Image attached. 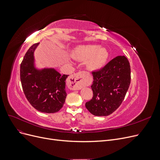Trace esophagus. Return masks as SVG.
I'll use <instances>...</instances> for the list:
<instances>
[{
  "label": "esophagus",
  "instance_id": "34e87169",
  "mask_svg": "<svg viewBox=\"0 0 160 160\" xmlns=\"http://www.w3.org/2000/svg\"><path fill=\"white\" fill-rule=\"evenodd\" d=\"M85 72L79 71L71 75L67 79V86L70 89L79 90L83 85Z\"/></svg>",
  "mask_w": 160,
  "mask_h": 160
}]
</instances>
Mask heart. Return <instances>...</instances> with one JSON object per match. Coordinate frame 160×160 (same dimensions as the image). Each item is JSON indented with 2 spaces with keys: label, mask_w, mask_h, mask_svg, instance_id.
Segmentation results:
<instances>
[{
  "label": "heart",
  "mask_w": 160,
  "mask_h": 160,
  "mask_svg": "<svg viewBox=\"0 0 160 160\" xmlns=\"http://www.w3.org/2000/svg\"><path fill=\"white\" fill-rule=\"evenodd\" d=\"M75 57L81 61L89 60L88 66L91 69L101 68L105 63L108 52L104 48L98 45H88L81 47L77 51Z\"/></svg>",
  "instance_id": "b5f03b06"
}]
</instances>
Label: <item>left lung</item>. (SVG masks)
<instances>
[{
	"label": "left lung",
	"instance_id": "left-lung-1",
	"mask_svg": "<svg viewBox=\"0 0 160 160\" xmlns=\"http://www.w3.org/2000/svg\"><path fill=\"white\" fill-rule=\"evenodd\" d=\"M93 98L85 103L96 116L112 113L123 102L131 82V68L125 56H118L98 71H92Z\"/></svg>",
	"mask_w": 160,
	"mask_h": 160
}]
</instances>
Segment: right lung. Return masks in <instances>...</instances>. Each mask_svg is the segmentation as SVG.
<instances>
[{"instance_id": "1", "label": "right lung", "mask_w": 160, "mask_h": 160, "mask_svg": "<svg viewBox=\"0 0 160 160\" xmlns=\"http://www.w3.org/2000/svg\"><path fill=\"white\" fill-rule=\"evenodd\" d=\"M38 44L28 49L21 64L22 90L34 108L42 113H56L65 103V80L69 75H61L54 69L39 70L34 67V51Z\"/></svg>"}]
</instances>
